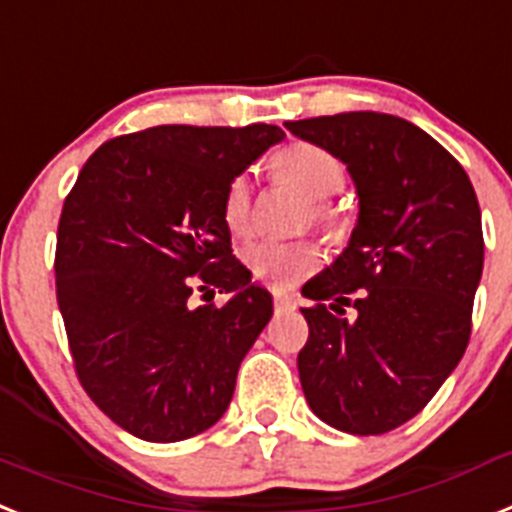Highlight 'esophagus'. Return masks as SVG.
<instances>
[{"label":"esophagus","instance_id":"obj_1","mask_svg":"<svg viewBox=\"0 0 512 512\" xmlns=\"http://www.w3.org/2000/svg\"><path fill=\"white\" fill-rule=\"evenodd\" d=\"M274 308H277V313H287V310L298 308V300L292 298V295H277L274 298Z\"/></svg>","mask_w":512,"mask_h":512}]
</instances>
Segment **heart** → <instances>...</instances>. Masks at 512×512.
I'll return each instance as SVG.
<instances>
[{
    "instance_id": "obj_1",
    "label": "heart",
    "mask_w": 512,
    "mask_h": 512,
    "mask_svg": "<svg viewBox=\"0 0 512 512\" xmlns=\"http://www.w3.org/2000/svg\"><path fill=\"white\" fill-rule=\"evenodd\" d=\"M274 170L285 181L295 183L298 189L316 202L313 220L323 227L339 225V214L329 207L326 199L336 196L347 183V168L336 155L318 144L298 142L290 144L274 157ZM222 220L227 230L238 238H246L253 227V181L248 173H238L225 186L222 194ZM323 261L321 246L316 240H261L248 248L246 264L253 277L266 282L274 290H290L300 285L305 277L316 272Z\"/></svg>"
}]
</instances>
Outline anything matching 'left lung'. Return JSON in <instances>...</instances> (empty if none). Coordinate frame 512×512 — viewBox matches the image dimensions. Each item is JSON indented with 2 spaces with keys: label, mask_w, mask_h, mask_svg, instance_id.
<instances>
[{
  "label": "left lung",
  "mask_w": 512,
  "mask_h": 512,
  "mask_svg": "<svg viewBox=\"0 0 512 512\" xmlns=\"http://www.w3.org/2000/svg\"><path fill=\"white\" fill-rule=\"evenodd\" d=\"M329 150L355 181L349 246L303 287L308 342L298 370L326 425L383 435L409 422L456 370L482 279V212L466 170L419 126L375 111L287 121ZM358 295L355 322L343 312Z\"/></svg>",
  "instance_id": "8db88e82"
}]
</instances>
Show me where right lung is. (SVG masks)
<instances>
[{"label":"right lung","instance_id":"obj_1","mask_svg":"<svg viewBox=\"0 0 512 512\" xmlns=\"http://www.w3.org/2000/svg\"><path fill=\"white\" fill-rule=\"evenodd\" d=\"M282 137L269 124L152 126L100 144L69 191L54 269L74 370L137 438H194L230 406L274 305L233 256L222 194ZM196 281L231 300L189 309Z\"/></svg>","mask_w":512,"mask_h":512}]
</instances>
